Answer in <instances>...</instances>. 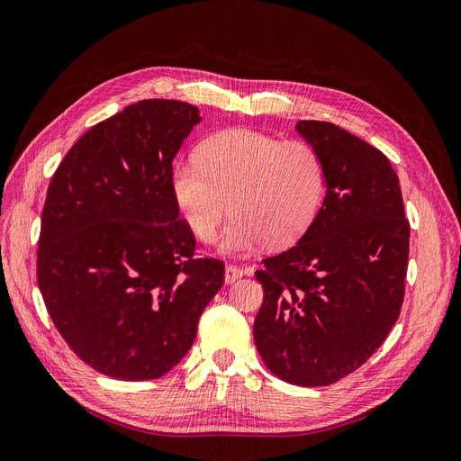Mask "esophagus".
I'll use <instances>...</instances> for the list:
<instances>
[{
    "label": "esophagus",
    "mask_w": 461,
    "mask_h": 461,
    "mask_svg": "<svg viewBox=\"0 0 461 461\" xmlns=\"http://www.w3.org/2000/svg\"><path fill=\"white\" fill-rule=\"evenodd\" d=\"M247 271L245 269H241V267H237V266H228L226 267V275H224V280H226V285H233V283H237L239 278H243V275H245Z\"/></svg>",
    "instance_id": "obj_1"
}]
</instances>
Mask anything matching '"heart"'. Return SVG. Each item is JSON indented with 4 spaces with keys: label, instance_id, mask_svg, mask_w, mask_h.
Returning <instances> with one entry per match:
<instances>
[{
    "label": "heart",
    "instance_id": "1",
    "mask_svg": "<svg viewBox=\"0 0 461 461\" xmlns=\"http://www.w3.org/2000/svg\"><path fill=\"white\" fill-rule=\"evenodd\" d=\"M171 192L202 241H211L231 209L220 249L249 254L266 243L288 247L311 228L324 202L326 167L309 143L235 128L207 137L197 158L178 159Z\"/></svg>",
    "mask_w": 461,
    "mask_h": 461
}]
</instances>
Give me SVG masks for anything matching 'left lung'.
I'll list each match as a JSON object with an SVG mask.
<instances>
[{
  "label": "left lung",
  "instance_id": "8db88e82",
  "mask_svg": "<svg viewBox=\"0 0 461 461\" xmlns=\"http://www.w3.org/2000/svg\"><path fill=\"white\" fill-rule=\"evenodd\" d=\"M295 130L322 156L326 197L297 245L256 271L254 343L285 383L328 386L364 366L397 322L411 226L383 152L331 122Z\"/></svg>",
  "mask_w": 461,
  "mask_h": 461
}]
</instances>
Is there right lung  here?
Segmentation results:
<instances>
[{
    "mask_svg": "<svg viewBox=\"0 0 461 461\" xmlns=\"http://www.w3.org/2000/svg\"><path fill=\"white\" fill-rule=\"evenodd\" d=\"M199 109L143 99L88 130L47 190L37 285L52 322L92 369L164 376L186 356L224 264L194 256L171 192L173 158Z\"/></svg>",
    "mask_w": 461,
    "mask_h": 461,
    "instance_id": "add662e5",
    "label": "right lung"
}]
</instances>
